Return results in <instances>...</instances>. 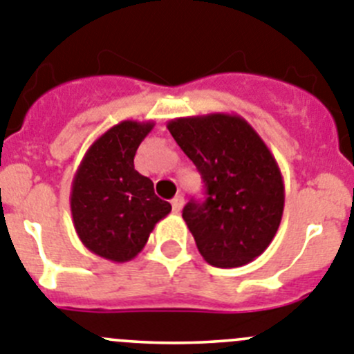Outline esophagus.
I'll use <instances>...</instances> for the list:
<instances>
[{"label": "esophagus", "mask_w": 354, "mask_h": 354, "mask_svg": "<svg viewBox=\"0 0 354 354\" xmlns=\"http://www.w3.org/2000/svg\"><path fill=\"white\" fill-rule=\"evenodd\" d=\"M183 207H184V198L180 196V194L171 200V209H174V212H180V210H183Z\"/></svg>", "instance_id": "obj_1"}]
</instances>
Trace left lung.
Listing matches in <instances>:
<instances>
[{
  "mask_svg": "<svg viewBox=\"0 0 354 354\" xmlns=\"http://www.w3.org/2000/svg\"><path fill=\"white\" fill-rule=\"evenodd\" d=\"M168 131L196 165L205 202L183 210L207 263H251L274 241L284 210V180L274 154L236 113H207L168 121Z\"/></svg>",
  "mask_w": 354,
  "mask_h": 354,
  "instance_id": "left-lung-1",
  "label": "left lung"
}]
</instances>
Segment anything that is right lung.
I'll use <instances>...</instances> for the list:
<instances>
[{
    "mask_svg": "<svg viewBox=\"0 0 354 354\" xmlns=\"http://www.w3.org/2000/svg\"><path fill=\"white\" fill-rule=\"evenodd\" d=\"M152 128L154 121H121L106 129L87 149L71 180L70 209L80 242L113 263L135 258L156 223L171 210L133 163Z\"/></svg>",
    "mask_w": 354,
    "mask_h": 354,
    "instance_id": "right-lung-1",
    "label": "right lung"
}]
</instances>
